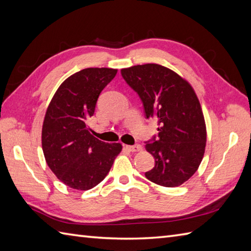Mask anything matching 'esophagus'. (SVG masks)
<instances>
[{"label": "esophagus", "mask_w": 251, "mask_h": 251, "mask_svg": "<svg viewBox=\"0 0 251 251\" xmlns=\"http://www.w3.org/2000/svg\"><path fill=\"white\" fill-rule=\"evenodd\" d=\"M126 149L129 152H139L142 150V147L140 145H135V146H126Z\"/></svg>", "instance_id": "1"}]
</instances>
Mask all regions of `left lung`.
I'll return each mask as SVG.
<instances>
[{
	"instance_id": "left-lung-1",
	"label": "left lung",
	"mask_w": 251,
	"mask_h": 251,
	"mask_svg": "<svg viewBox=\"0 0 251 251\" xmlns=\"http://www.w3.org/2000/svg\"><path fill=\"white\" fill-rule=\"evenodd\" d=\"M125 82L139 96L147 119L157 120V137L146 142L155 166L146 177L174 188L199 168L206 147V125L191 85L170 69L156 63L122 69Z\"/></svg>"
}]
</instances>
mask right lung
I'll list each match as a JSON object with an SVG mask.
<instances>
[{
  "mask_svg": "<svg viewBox=\"0 0 251 251\" xmlns=\"http://www.w3.org/2000/svg\"><path fill=\"white\" fill-rule=\"evenodd\" d=\"M116 73V69L87 68L72 74L57 89L46 110L42 128L46 163L72 189L86 191L99 184L122 151L121 143L97 139L86 125L100 93Z\"/></svg>",
  "mask_w": 251,
  "mask_h": 251,
  "instance_id": "add662e5",
  "label": "right lung"
}]
</instances>
